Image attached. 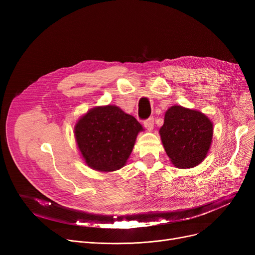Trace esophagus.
I'll list each match as a JSON object with an SVG mask.
<instances>
[{
    "mask_svg": "<svg viewBox=\"0 0 255 255\" xmlns=\"http://www.w3.org/2000/svg\"><path fill=\"white\" fill-rule=\"evenodd\" d=\"M143 126L148 129L149 131H151L154 128V119L153 118H149L143 121Z\"/></svg>",
    "mask_w": 255,
    "mask_h": 255,
    "instance_id": "1",
    "label": "esophagus"
}]
</instances>
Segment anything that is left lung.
<instances>
[{
    "label": "left lung",
    "mask_w": 255,
    "mask_h": 255,
    "mask_svg": "<svg viewBox=\"0 0 255 255\" xmlns=\"http://www.w3.org/2000/svg\"><path fill=\"white\" fill-rule=\"evenodd\" d=\"M160 136L172 164L191 168L206 158L213 136V124L200 112L173 105L167 110Z\"/></svg>",
    "instance_id": "1"
}]
</instances>
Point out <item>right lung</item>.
<instances>
[{
  "instance_id": "right-lung-1",
  "label": "right lung",
  "mask_w": 255,
  "mask_h": 255,
  "mask_svg": "<svg viewBox=\"0 0 255 255\" xmlns=\"http://www.w3.org/2000/svg\"><path fill=\"white\" fill-rule=\"evenodd\" d=\"M140 130L134 117L107 105L89 111L74 132L86 163L95 170L114 171L125 165Z\"/></svg>"
}]
</instances>
